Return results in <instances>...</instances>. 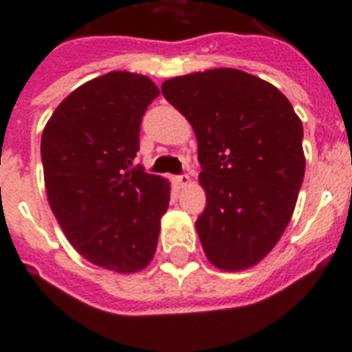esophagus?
<instances>
[{"instance_id":"esophagus-1","label":"esophagus","mask_w":352,"mask_h":352,"mask_svg":"<svg viewBox=\"0 0 352 352\" xmlns=\"http://www.w3.org/2000/svg\"><path fill=\"white\" fill-rule=\"evenodd\" d=\"M174 183H176L178 186H186L188 183H190V176H188V174H179V176L174 178Z\"/></svg>"}]
</instances>
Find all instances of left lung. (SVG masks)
Masks as SVG:
<instances>
[{
    "label": "left lung",
    "mask_w": 352,
    "mask_h": 352,
    "mask_svg": "<svg viewBox=\"0 0 352 352\" xmlns=\"http://www.w3.org/2000/svg\"><path fill=\"white\" fill-rule=\"evenodd\" d=\"M162 95L190 121L206 208L195 222L211 264L239 272L284 234L305 176L303 125L273 84L214 68L174 77Z\"/></svg>",
    "instance_id": "left-lung-1"
}]
</instances>
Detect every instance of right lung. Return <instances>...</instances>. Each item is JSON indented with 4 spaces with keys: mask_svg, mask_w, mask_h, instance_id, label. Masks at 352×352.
<instances>
[{
    "mask_svg": "<svg viewBox=\"0 0 352 352\" xmlns=\"http://www.w3.org/2000/svg\"><path fill=\"white\" fill-rule=\"evenodd\" d=\"M157 84L109 72L61 102L42 133L45 190L56 220L84 259L118 273L141 272L157 250L169 208L167 179L132 166Z\"/></svg>",
    "mask_w": 352,
    "mask_h": 352,
    "instance_id": "right-lung-1",
    "label": "right lung"
}]
</instances>
